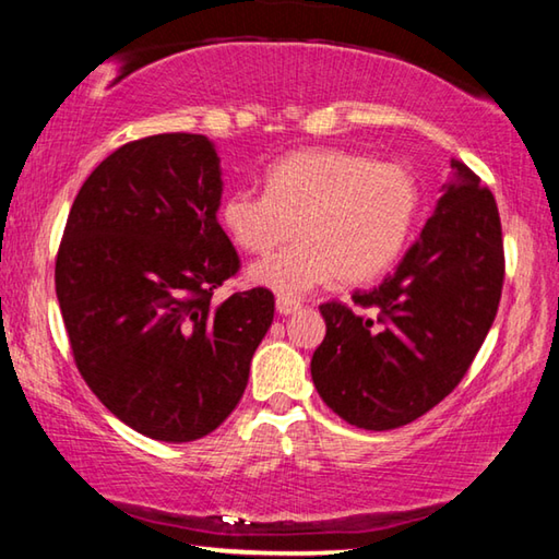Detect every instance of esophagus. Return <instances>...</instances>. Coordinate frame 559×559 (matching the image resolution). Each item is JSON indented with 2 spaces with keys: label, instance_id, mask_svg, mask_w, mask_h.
Wrapping results in <instances>:
<instances>
[{
  "label": "esophagus",
  "instance_id": "1",
  "mask_svg": "<svg viewBox=\"0 0 559 559\" xmlns=\"http://www.w3.org/2000/svg\"><path fill=\"white\" fill-rule=\"evenodd\" d=\"M276 310H278L281 316H290V313H296V310H300V302L296 298L278 296L276 298Z\"/></svg>",
  "mask_w": 559,
  "mask_h": 559
}]
</instances>
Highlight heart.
<instances>
[{
    "label": "heart",
    "instance_id": "1",
    "mask_svg": "<svg viewBox=\"0 0 559 559\" xmlns=\"http://www.w3.org/2000/svg\"><path fill=\"white\" fill-rule=\"evenodd\" d=\"M419 214V185L404 165L372 163L347 150H298L263 175V194H226L219 219L236 246L269 253L249 269V283L300 296L330 278L365 283L392 266Z\"/></svg>",
    "mask_w": 559,
    "mask_h": 559
}]
</instances>
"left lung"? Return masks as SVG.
Masks as SVG:
<instances>
[{
	"mask_svg": "<svg viewBox=\"0 0 559 559\" xmlns=\"http://www.w3.org/2000/svg\"><path fill=\"white\" fill-rule=\"evenodd\" d=\"M503 234L490 189L451 159L431 219L394 273L323 302L325 340L310 359L323 402L367 431L404 427L468 372L503 290Z\"/></svg>",
	"mask_w": 559,
	"mask_h": 559,
	"instance_id": "8db88e82",
	"label": "left lung"
}]
</instances>
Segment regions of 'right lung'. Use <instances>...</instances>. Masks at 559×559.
<instances>
[{"instance_id": "add662e5", "label": "right lung", "mask_w": 559, "mask_h": 559, "mask_svg": "<svg viewBox=\"0 0 559 559\" xmlns=\"http://www.w3.org/2000/svg\"><path fill=\"white\" fill-rule=\"evenodd\" d=\"M222 192L210 138L135 140L83 182L56 257L79 372L120 421L157 441H194L219 427L273 323L266 288L212 298L239 271L216 219Z\"/></svg>"}]
</instances>
